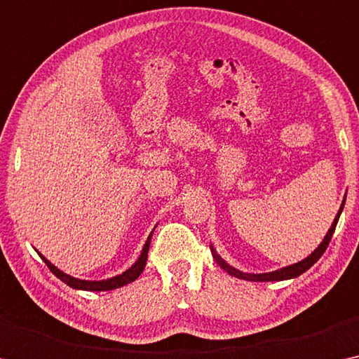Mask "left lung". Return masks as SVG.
Returning a JSON list of instances; mask_svg holds the SVG:
<instances>
[{
    "mask_svg": "<svg viewBox=\"0 0 359 359\" xmlns=\"http://www.w3.org/2000/svg\"><path fill=\"white\" fill-rule=\"evenodd\" d=\"M344 205H345V198L344 202H341V207L340 210L337 213V217H335L332 226H330L329 233L326 234V237H324V241L319 244V247L316 250H314L310 257H306L305 260H302L299 263L295 264H290V266H285L283 269H278V271H273V273H263V274H249V273H242L239 271V269H236L233 266H229L228 263H226L224 260H222V257L218 255L217 252H215L213 247H210L212 250V255L215 258V262H217L219 266H222L224 271H228L231 276H234V278H239V279H244V280H255V283H264V280H284V279H292V278H297V276H300L306 271V269H310L314 263H316L319 258H321V255L324 252H326L327 245L330 239H332L334 236V231H335V226H337V222L340 218V213L341 210H344Z\"/></svg>",
    "mask_w": 359,
    "mask_h": 359,
    "instance_id": "obj_1",
    "label": "left lung"
}]
</instances>
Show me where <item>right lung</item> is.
<instances>
[{"label":"right lung","mask_w":359,"mask_h":359,"mask_svg":"<svg viewBox=\"0 0 359 359\" xmlns=\"http://www.w3.org/2000/svg\"><path fill=\"white\" fill-rule=\"evenodd\" d=\"M151 237L152 234L147 237V242L144 244V249H142L140 258H137V262L131 266L130 269H126L125 273L115 276V278H110L106 280H81V279H76V278H72V276L65 274L54 266L53 263H49L45 257L40 255L43 258V262L46 263V266L51 269V273L59 278L62 283H65L67 285H70L72 289H80V290H91V292H102V290H114V289H118V287H123V285L133 283L135 279L140 278V274L142 273V269L146 266V262H147V252H149V244H151Z\"/></svg>","instance_id":"obj_1"}]
</instances>
